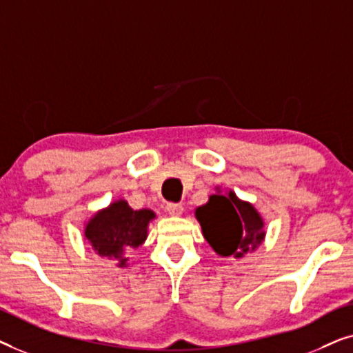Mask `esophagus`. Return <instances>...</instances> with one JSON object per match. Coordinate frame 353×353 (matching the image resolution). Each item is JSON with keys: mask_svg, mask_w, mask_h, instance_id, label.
Segmentation results:
<instances>
[{"mask_svg": "<svg viewBox=\"0 0 353 353\" xmlns=\"http://www.w3.org/2000/svg\"><path fill=\"white\" fill-rule=\"evenodd\" d=\"M165 209H167L168 214L175 215V216L183 214V205H181V204H176V202H168Z\"/></svg>", "mask_w": 353, "mask_h": 353, "instance_id": "1", "label": "esophagus"}]
</instances>
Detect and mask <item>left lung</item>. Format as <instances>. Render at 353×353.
Instances as JSON below:
<instances>
[{
	"label": "left lung",
	"mask_w": 353,
	"mask_h": 353,
	"mask_svg": "<svg viewBox=\"0 0 353 353\" xmlns=\"http://www.w3.org/2000/svg\"><path fill=\"white\" fill-rule=\"evenodd\" d=\"M204 238L220 255L248 254L265 238L263 221L249 202L239 201L234 192L210 196L205 205L196 210Z\"/></svg>",
	"instance_id": "obj_1"
}]
</instances>
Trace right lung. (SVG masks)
Listing matches in <instances>:
<instances>
[{
  "instance_id": "add662e5",
  "label": "right lung",
  "mask_w": 353,
  "mask_h": 353,
  "mask_svg": "<svg viewBox=\"0 0 353 353\" xmlns=\"http://www.w3.org/2000/svg\"><path fill=\"white\" fill-rule=\"evenodd\" d=\"M152 219V210H133L125 201H117L90 220L85 236L99 255L119 259V265L123 267L127 259L122 254L146 241Z\"/></svg>"
}]
</instances>
